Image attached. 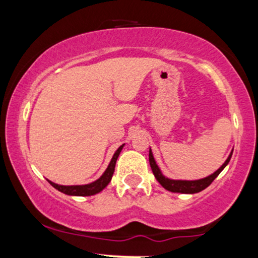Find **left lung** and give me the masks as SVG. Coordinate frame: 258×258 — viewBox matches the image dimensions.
Wrapping results in <instances>:
<instances>
[{
	"mask_svg": "<svg viewBox=\"0 0 258 258\" xmlns=\"http://www.w3.org/2000/svg\"><path fill=\"white\" fill-rule=\"evenodd\" d=\"M232 155H233V149H232V152H230L229 155H228L226 161L223 162V165H222L218 170H216L215 172L210 174V176L204 177V178H200V179H193V180L172 179V178H168V177L165 176V174L162 173V171L160 170L158 164H156L155 159H154L152 148L149 149V164H150V167H152V171H153L154 176H155L156 180H158L160 184L164 186L166 190L172 191V193H180V194H195V193H199V191H201V190H204V189L207 188V186L214 182L216 177H217L218 174H220L222 171L224 170V167L229 164Z\"/></svg>",
	"mask_w": 258,
	"mask_h": 258,
	"instance_id": "obj_1",
	"label": "left lung"
}]
</instances>
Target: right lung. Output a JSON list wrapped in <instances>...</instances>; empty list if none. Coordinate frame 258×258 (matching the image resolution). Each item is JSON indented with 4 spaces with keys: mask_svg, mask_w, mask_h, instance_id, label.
<instances>
[{
    "mask_svg": "<svg viewBox=\"0 0 258 258\" xmlns=\"http://www.w3.org/2000/svg\"><path fill=\"white\" fill-rule=\"evenodd\" d=\"M123 147H125V144H122V146L117 148V150L114 153V155H112V158L110 160V162H109L106 170L104 171V173H103L98 179L94 180V182L88 183V184H81V185H60V184H57V183L52 182V180L49 179L47 180H48V182L51 183V185L54 186L57 190L61 191V193L67 195H72V197H91V195L98 194L109 184V182L111 180V177L115 171V165H116V160L119 158L121 150H122Z\"/></svg>",
    "mask_w": 258,
    "mask_h": 258,
    "instance_id": "obj_1",
    "label": "right lung"
}]
</instances>
